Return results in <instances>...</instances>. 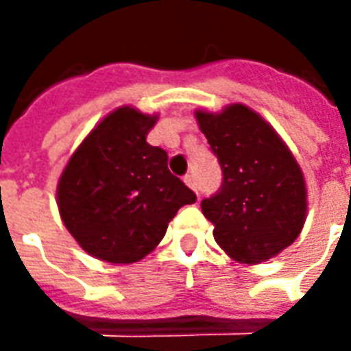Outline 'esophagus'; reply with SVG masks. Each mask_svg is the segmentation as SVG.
Returning a JSON list of instances; mask_svg holds the SVG:
<instances>
[{"label": "esophagus", "instance_id": "1", "mask_svg": "<svg viewBox=\"0 0 351 351\" xmlns=\"http://www.w3.org/2000/svg\"><path fill=\"white\" fill-rule=\"evenodd\" d=\"M184 182L188 184V186H190L191 190H193V191H195V193H197V184H195V178H193V176H191V175H186V176H184ZM197 195H199V193H197Z\"/></svg>", "mask_w": 351, "mask_h": 351}]
</instances>
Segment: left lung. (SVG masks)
Wrapping results in <instances>:
<instances>
[{
  "instance_id": "obj_1",
  "label": "left lung",
  "mask_w": 351,
  "mask_h": 351,
  "mask_svg": "<svg viewBox=\"0 0 351 351\" xmlns=\"http://www.w3.org/2000/svg\"><path fill=\"white\" fill-rule=\"evenodd\" d=\"M199 130L221 167V186L201 201L214 239L229 258L261 263L287 248L306 218L301 167L278 133L252 108L197 110Z\"/></svg>"
}]
</instances>
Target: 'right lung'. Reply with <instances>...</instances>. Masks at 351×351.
<instances>
[{
	"label": "right lung",
	"instance_id": "add662e5",
	"mask_svg": "<svg viewBox=\"0 0 351 351\" xmlns=\"http://www.w3.org/2000/svg\"><path fill=\"white\" fill-rule=\"evenodd\" d=\"M156 116L120 107L75 150L58 182L65 228L93 258L135 263L160 244L178 208L195 193L146 143Z\"/></svg>",
	"mask_w": 351,
	"mask_h": 351
}]
</instances>
